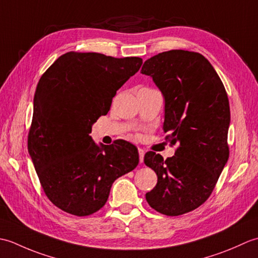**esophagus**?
<instances>
[{
  "label": "esophagus",
  "mask_w": 258,
  "mask_h": 258,
  "mask_svg": "<svg viewBox=\"0 0 258 258\" xmlns=\"http://www.w3.org/2000/svg\"><path fill=\"white\" fill-rule=\"evenodd\" d=\"M139 155H140V162L142 163V162L144 161V155H145V152H144V150L139 149Z\"/></svg>",
  "instance_id": "34e87169"
}]
</instances>
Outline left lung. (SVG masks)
Wrapping results in <instances>:
<instances>
[{
	"label": "left lung",
	"instance_id": "1",
	"mask_svg": "<svg viewBox=\"0 0 258 258\" xmlns=\"http://www.w3.org/2000/svg\"><path fill=\"white\" fill-rule=\"evenodd\" d=\"M165 101L163 130L175 155L165 161L154 152L144 156L157 184L145 197L152 208L178 216L201 206L227 163L231 112L227 93L212 64L200 53L172 50L146 59L141 70Z\"/></svg>",
	"mask_w": 258,
	"mask_h": 258
}]
</instances>
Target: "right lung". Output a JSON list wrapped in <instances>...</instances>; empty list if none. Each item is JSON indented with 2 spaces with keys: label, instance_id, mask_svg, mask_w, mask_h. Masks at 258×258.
<instances>
[{
  "label": "right lung",
  "instance_id": "1",
  "mask_svg": "<svg viewBox=\"0 0 258 258\" xmlns=\"http://www.w3.org/2000/svg\"><path fill=\"white\" fill-rule=\"evenodd\" d=\"M142 63L141 57L69 52L38 81L27 147L43 190L62 211L87 216L101 210L114 180L138 166L133 144L97 145L90 133Z\"/></svg>",
  "mask_w": 258,
  "mask_h": 258
}]
</instances>
